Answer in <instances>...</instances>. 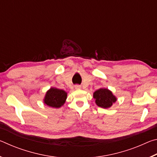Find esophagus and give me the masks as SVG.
I'll return each instance as SVG.
<instances>
[{"label":"esophagus","mask_w":157,"mask_h":157,"mask_svg":"<svg viewBox=\"0 0 157 157\" xmlns=\"http://www.w3.org/2000/svg\"><path fill=\"white\" fill-rule=\"evenodd\" d=\"M74 87H75V89H79L81 88V86H80V85H79V84H76V85H75V86H74Z\"/></svg>","instance_id":"1"}]
</instances>
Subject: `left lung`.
I'll return each mask as SVG.
<instances>
[{
	"label": "left lung",
	"mask_w": 157,
	"mask_h": 157,
	"mask_svg": "<svg viewBox=\"0 0 157 157\" xmlns=\"http://www.w3.org/2000/svg\"><path fill=\"white\" fill-rule=\"evenodd\" d=\"M94 98L98 107L104 109L111 107L113 103H115L117 100V98L113 95L112 92L104 88L95 91L94 93Z\"/></svg>",
	"instance_id": "obj_1"
}]
</instances>
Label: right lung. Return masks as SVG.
Masks as SVG:
<instances>
[{"mask_svg": "<svg viewBox=\"0 0 157 157\" xmlns=\"http://www.w3.org/2000/svg\"><path fill=\"white\" fill-rule=\"evenodd\" d=\"M67 93L65 91L52 87L46 92L44 102L50 107L59 108L65 103Z\"/></svg>", "mask_w": 157, "mask_h": 157, "instance_id": "1", "label": "right lung"}]
</instances>
